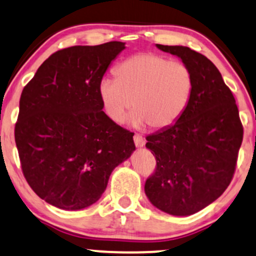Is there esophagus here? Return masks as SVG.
<instances>
[{"label": "esophagus", "mask_w": 256, "mask_h": 256, "mask_svg": "<svg viewBox=\"0 0 256 256\" xmlns=\"http://www.w3.org/2000/svg\"><path fill=\"white\" fill-rule=\"evenodd\" d=\"M134 144L136 147H144L145 145V139L139 134H135L134 135Z\"/></svg>", "instance_id": "obj_1"}]
</instances>
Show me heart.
Segmentation results:
<instances>
[{"label": "heart", "mask_w": 256, "mask_h": 256, "mask_svg": "<svg viewBox=\"0 0 256 256\" xmlns=\"http://www.w3.org/2000/svg\"><path fill=\"white\" fill-rule=\"evenodd\" d=\"M115 78H103L98 92L111 121L121 123L127 114L135 128L164 129L181 118L193 94L192 70L181 61L152 52L138 54L116 68Z\"/></svg>", "instance_id": "b5f03b06"}]
</instances>
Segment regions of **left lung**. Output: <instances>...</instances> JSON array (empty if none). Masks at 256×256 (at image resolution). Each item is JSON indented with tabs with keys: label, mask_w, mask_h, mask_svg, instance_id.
Returning a JSON list of instances; mask_svg holds the SVG:
<instances>
[{
	"label": "left lung",
	"mask_w": 256,
	"mask_h": 256,
	"mask_svg": "<svg viewBox=\"0 0 256 256\" xmlns=\"http://www.w3.org/2000/svg\"><path fill=\"white\" fill-rule=\"evenodd\" d=\"M156 46L188 66L194 87L181 118L146 138L157 168L145 194L160 211L184 217L217 200L230 184L243 128L232 93L206 56L182 45Z\"/></svg>",
	"instance_id": "1"
}]
</instances>
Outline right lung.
I'll return each instance as SVG.
<instances>
[{"mask_svg":"<svg viewBox=\"0 0 256 256\" xmlns=\"http://www.w3.org/2000/svg\"><path fill=\"white\" fill-rule=\"evenodd\" d=\"M122 42L52 54L24 87L15 144L27 183L40 199L79 211L100 199L114 169L135 151L133 133L103 111L98 86Z\"/></svg>","mask_w":256,"mask_h":256,"instance_id":"add662e5","label":"right lung"}]
</instances>
